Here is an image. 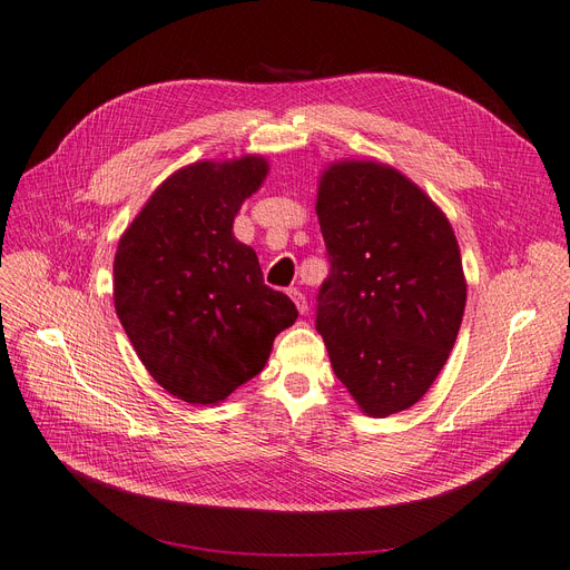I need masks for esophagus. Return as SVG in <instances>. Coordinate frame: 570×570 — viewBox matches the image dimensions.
<instances>
[{"label":"esophagus","mask_w":570,"mask_h":570,"mask_svg":"<svg viewBox=\"0 0 570 570\" xmlns=\"http://www.w3.org/2000/svg\"><path fill=\"white\" fill-rule=\"evenodd\" d=\"M287 294H289V299L294 302V306H297V311H299V313H306V311H308V304H306V297H304V292H302V289L292 287Z\"/></svg>","instance_id":"obj_1"}]
</instances>
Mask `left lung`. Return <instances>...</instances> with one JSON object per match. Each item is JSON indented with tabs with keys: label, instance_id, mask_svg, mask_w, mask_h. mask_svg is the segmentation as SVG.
Returning <instances> with one entry per match:
<instances>
[{
	"label": "left lung",
	"instance_id": "obj_1",
	"mask_svg": "<svg viewBox=\"0 0 570 570\" xmlns=\"http://www.w3.org/2000/svg\"><path fill=\"white\" fill-rule=\"evenodd\" d=\"M330 273L316 330L363 412L415 405L458 340L466 283L445 214L394 167L335 163L316 200Z\"/></svg>",
	"mask_w": 570,
	"mask_h": 570
}]
</instances>
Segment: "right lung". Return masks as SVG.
I'll return each mask as SVG.
<instances>
[{
  "label": "right lung",
  "mask_w": 570,
  "mask_h": 570,
  "mask_svg": "<svg viewBox=\"0 0 570 570\" xmlns=\"http://www.w3.org/2000/svg\"><path fill=\"white\" fill-rule=\"evenodd\" d=\"M268 165L245 155L195 163L150 195L115 254V311L141 363L171 396L224 401L259 375L278 332L297 321L271 289L233 219Z\"/></svg>",
  "instance_id": "right-lung-1"
}]
</instances>
